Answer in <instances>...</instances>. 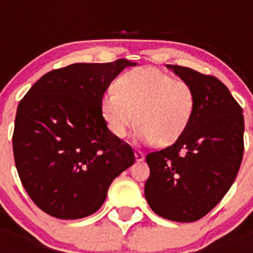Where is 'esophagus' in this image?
<instances>
[{"instance_id": "1", "label": "esophagus", "mask_w": 253, "mask_h": 253, "mask_svg": "<svg viewBox=\"0 0 253 253\" xmlns=\"http://www.w3.org/2000/svg\"><path fill=\"white\" fill-rule=\"evenodd\" d=\"M134 156H135V160L138 161V162H140V161L144 160V153L140 151H135L134 152Z\"/></svg>"}]
</instances>
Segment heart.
<instances>
[{
  "label": "heart",
  "mask_w": 253,
  "mask_h": 253,
  "mask_svg": "<svg viewBox=\"0 0 253 253\" xmlns=\"http://www.w3.org/2000/svg\"><path fill=\"white\" fill-rule=\"evenodd\" d=\"M100 110L114 137L124 138L137 122L140 142L161 147L175 143L189 126L195 110V93L187 82L175 80L154 67H139L123 73L115 90H107Z\"/></svg>",
  "instance_id": "1"
}]
</instances>
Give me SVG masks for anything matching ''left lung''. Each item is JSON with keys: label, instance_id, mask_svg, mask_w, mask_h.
<instances>
[{"label": "left lung", "instance_id": "obj_1", "mask_svg": "<svg viewBox=\"0 0 253 253\" xmlns=\"http://www.w3.org/2000/svg\"><path fill=\"white\" fill-rule=\"evenodd\" d=\"M195 93L189 126L172 146L147 154L144 195L157 215L180 223L207 215L234 182L243 157L242 109L213 76L167 64Z\"/></svg>", "mask_w": 253, "mask_h": 253}]
</instances>
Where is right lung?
Listing matches in <instances>:
<instances>
[{
	"label": "right lung",
	"mask_w": 253,
	"mask_h": 253,
	"mask_svg": "<svg viewBox=\"0 0 253 253\" xmlns=\"http://www.w3.org/2000/svg\"><path fill=\"white\" fill-rule=\"evenodd\" d=\"M128 59L75 63L50 71L17 106L12 137L20 180L31 200L58 219L101 208L114 178L135 161L107 129L100 100Z\"/></svg>",
	"instance_id": "obj_1"
}]
</instances>
